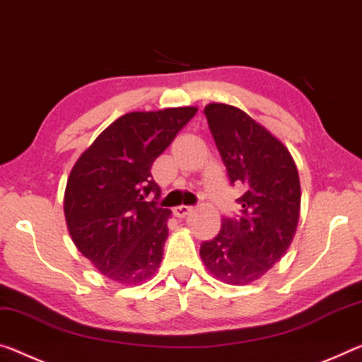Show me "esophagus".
<instances>
[{"label":"esophagus","instance_id":"34e87169","mask_svg":"<svg viewBox=\"0 0 362 362\" xmlns=\"http://www.w3.org/2000/svg\"><path fill=\"white\" fill-rule=\"evenodd\" d=\"M192 212V206H177L174 209V216L179 217V219H183V217L188 216Z\"/></svg>","mask_w":362,"mask_h":362}]
</instances>
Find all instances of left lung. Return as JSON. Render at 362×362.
Listing matches in <instances>:
<instances>
[{
	"mask_svg": "<svg viewBox=\"0 0 362 362\" xmlns=\"http://www.w3.org/2000/svg\"><path fill=\"white\" fill-rule=\"evenodd\" d=\"M212 139L232 185L243 194L238 217H223L219 233L199 248L217 280L248 285L285 255L300 219L296 164L280 140L242 109L211 103L204 107Z\"/></svg>",
	"mask_w": 362,
	"mask_h": 362,
	"instance_id": "8db88e82",
	"label": "left lung"
}]
</instances>
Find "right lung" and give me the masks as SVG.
<instances>
[{
	"instance_id": "1",
	"label": "right lung",
	"mask_w": 362,
	"mask_h": 362,
	"mask_svg": "<svg viewBox=\"0 0 362 362\" xmlns=\"http://www.w3.org/2000/svg\"><path fill=\"white\" fill-rule=\"evenodd\" d=\"M198 107L129 112L109 125L69 175L64 214L74 243L114 282L140 285L158 271L170 211L159 208L151 165Z\"/></svg>"
}]
</instances>
